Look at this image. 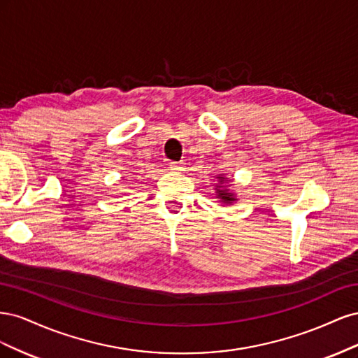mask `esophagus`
<instances>
[{"label":"esophagus","mask_w":358,"mask_h":358,"mask_svg":"<svg viewBox=\"0 0 358 358\" xmlns=\"http://www.w3.org/2000/svg\"><path fill=\"white\" fill-rule=\"evenodd\" d=\"M170 169L173 171H185V162L182 161H171L170 162Z\"/></svg>","instance_id":"esophagus-1"}]
</instances>
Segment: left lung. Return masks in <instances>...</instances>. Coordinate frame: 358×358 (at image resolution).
I'll return each mask as SVG.
<instances>
[{
	"label": "left lung",
	"mask_w": 358,
	"mask_h": 358,
	"mask_svg": "<svg viewBox=\"0 0 358 358\" xmlns=\"http://www.w3.org/2000/svg\"><path fill=\"white\" fill-rule=\"evenodd\" d=\"M220 180L222 182V180H224V178H220ZM218 196L224 200V203H231V201H234V199H233V194L227 192V191H224V189H218Z\"/></svg>",
	"instance_id": "1"
}]
</instances>
